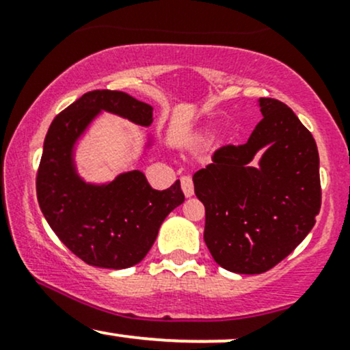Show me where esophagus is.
Masks as SVG:
<instances>
[{"label":"esophagus","mask_w":350,"mask_h":350,"mask_svg":"<svg viewBox=\"0 0 350 350\" xmlns=\"http://www.w3.org/2000/svg\"><path fill=\"white\" fill-rule=\"evenodd\" d=\"M180 187H183L186 198H191V196L194 194V184H192L191 176H183V178H180Z\"/></svg>","instance_id":"34e87169"}]
</instances>
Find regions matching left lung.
Wrapping results in <instances>:
<instances>
[{"instance_id": "8db88e82", "label": "left lung", "mask_w": 350, "mask_h": 350, "mask_svg": "<svg viewBox=\"0 0 350 350\" xmlns=\"http://www.w3.org/2000/svg\"><path fill=\"white\" fill-rule=\"evenodd\" d=\"M262 122L245 144L215 150L192 176L206 207L204 240L220 267L258 275L303 242L321 208L319 154L311 131L290 107L260 98ZM260 149V166H251Z\"/></svg>"}]
</instances>
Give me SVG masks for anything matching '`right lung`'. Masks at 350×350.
I'll return each mask as SVG.
<instances>
[{"mask_svg": "<svg viewBox=\"0 0 350 350\" xmlns=\"http://www.w3.org/2000/svg\"><path fill=\"white\" fill-rule=\"evenodd\" d=\"M100 110L142 126L152 122V107L123 92L83 94L51 123L36 192L47 224L74 255L92 267L122 270L146 256L163 220L184 202V194L179 180L156 191L142 171L124 172L105 186L83 183L72 164V146Z\"/></svg>", "mask_w": 350, "mask_h": 350, "instance_id": "obj_1", "label": "right lung"}]
</instances>
